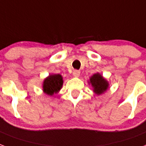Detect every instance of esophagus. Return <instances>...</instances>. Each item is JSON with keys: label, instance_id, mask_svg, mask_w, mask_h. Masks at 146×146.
Returning <instances> with one entry per match:
<instances>
[{"label": "esophagus", "instance_id": "obj_1", "mask_svg": "<svg viewBox=\"0 0 146 146\" xmlns=\"http://www.w3.org/2000/svg\"><path fill=\"white\" fill-rule=\"evenodd\" d=\"M80 74H81V72H80V71H78V70H74V72H73V75H74V77H75V78H78V77L80 76Z\"/></svg>", "mask_w": 146, "mask_h": 146}]
</instances>
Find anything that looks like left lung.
<instances>
[{
  "label": "left lung",
  "mask_w": 146,
  "mask_h": 146,
  "mask_svg": "<svg viewBox=\"0 0 146 146\" xmlns=\"http://www.w3.org/2000/svg\"><path fill=\"white\" fill-rule=\"evenodd\" d=\"M89 85H91L94 93L97 95H101L109 88L110 84L100 73H95L90 77L88 80Z\"/></svg>",
  "instance_id": "obj_1"
}]
</instances>
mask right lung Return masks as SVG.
<instances>
[{
	"label": "right lung",
	"instance_id": "add662e5",
	"mask_svg": "<svg viewBox=\"0 0 146 146\" xmlns=\"http://www.w3.org/2000/svg\"><path fill=\"white\" fill-rule=\"evenodd\" d=\"M63 85V78L59 74H51L44 79L42 91L46 95L52 96L58 93Z\"/></svg>",
	"mask_w": 146,
	"mask_h": 146
}]
</instances>
